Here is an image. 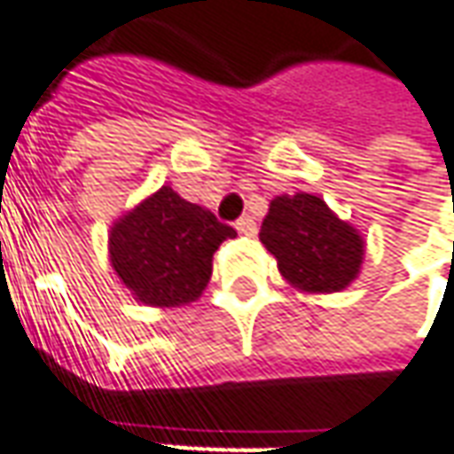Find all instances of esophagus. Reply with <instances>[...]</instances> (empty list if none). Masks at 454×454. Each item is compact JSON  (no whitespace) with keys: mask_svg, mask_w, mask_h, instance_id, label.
Masks as SVG:
<instances>
[{"mask_svg":"<svg viewBox=\"0 0 454 454\" xmlns=\"http://www.w3.org/2000/svg\"><path fill=\"white\" fill-rule=\"evenodd\" d=\"M236 231L243 233V236H254V233H256V221H254L251 215H241V218L236 221Z\"/></svg>","mask_w":454,"mask_h":454,"instance_id":"34e87169","label":"esophagus"}]
</instances>
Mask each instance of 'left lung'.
<instances>
[{"label":"left lung","instance_id":"left-lung-1","mask_svg":"<svg viewBox=\"0 0 454 454\" xmlns=\"http://www.w3.org/2000/svg\"><path fill=\"white\" fill-rule=\"evenodd\" d=\"M294 289L334 294L359 276L364 239L311 193L276 196L258 233Z\"/></svg>","mask_w":454,"mask_h":454}]
</instances>
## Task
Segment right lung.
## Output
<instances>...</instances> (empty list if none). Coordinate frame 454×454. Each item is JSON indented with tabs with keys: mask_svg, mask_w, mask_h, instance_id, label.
<instances>
[{
	"mask_svg": "<svg viewBox=\"0 0 454 454\" xmlns=\"http://www.w3.org/2000/svg\"><path fill=\"white\" fill-rule=\"evenodd\" d=\"M236 231L163 185L110 228V263L145 306L196 301L213 274V254Z\"/></svg>",
	"mask_w": 454,
	"mask_h": 454,
	"instance_id": "obj_1",
	"label": "right lung"
}]
</instances>
